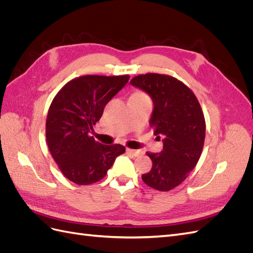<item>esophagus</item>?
I'll list each match as a JSON object with an SVG mask.
<instances>
[{"label": "esophagus", "instance_id": "obj_1", "mask_svg": "<svg viewBox=\"0 0 253 253\" xmlns=\"http://www.w3.org/2000/svg\"><path fill=\"white\" fill-rule=\"evenodd\" d=\"M126 152L129 153V154H132L133 156H140V155H142V151H139V150L126 149Z\"/></svg>", "mask_w": 253, "mask_h": 253}]
</instances>
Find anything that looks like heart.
<instances>
[{"instance_id": "heart-1", "label": "heart", "mask_w": 253, "mask_h": 253, "mask_svg": "<svg viewBox=\"0 0 253 253\" xmlns=\"http://www.w3.org/2000/svg\"><path fill=\"white\" fill-rule=\"evenodd\" d=\"M134 96H145L143 93H141V91H136V93L133 94Z\"/></svg>"}]
</instances>
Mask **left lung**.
I'll return each mask as SVG.
<instances>
[{
    "label": "left lung",
    "mask_w": 253,
    "mask_h": 253,
    "mask_svg": "<svg viewBox=\"0 0 253 253\" xmlns=\"http://www.w3.org/2000/svg\"><path fill=\"white\" fill-rule=\"evenodd\" d=\"M129 83L151 96L150 126L157 137L164 136L162 152H147L153 165L141 178L153 189L170 191L188 177L202 155L206 121L201 104L185 83L169 75H138Z\"/></svg>",
    "instance_id": "obj_1"
}]
</instances>
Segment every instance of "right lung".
<instances>
[{
	"instance_id": "obj_1",
	"label": "right lung",
	"mask_w": 253,
	"mask_h": 253,
	"mask_svg": "<svg viewBox=\"0 0 253 253\" xmlns=\"http://www.w3.org/2000/svg\"><path fill=\"white\" fill-rule=\"evenodd\" d=\"M128 79V75L81 76L68 81L52 99L45 128L48 149L60 171L77 185L101 180L126 152L121 144L95 140L89 132Z\"/></svg>"
}]
</instances>
